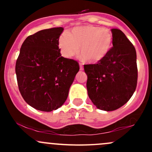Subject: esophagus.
Here are the masks:
<instances>
[{
  "label": "esophagus",
  "mask_w": 152,
  "mask_h": 152,
  "mask_svg": "<svg viewBox=\"0 0 152 152\" xmlns=\"http://www.w3.org/2000/svg\"><path fill=\"white\" fill-rule=\"evenodd\" d=\"M79 66H80V70H81V71H83V65H82L81 64H79Z\"/></svg>",
  "instance_id": "1"
}]
</instances>
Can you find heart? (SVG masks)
<instances>
[{
    "mask_svg": "<svg viewBox=\"0 0 152 152\" xmlns=\"http://www.w3.org/2000/svg\"><path fill=\"white\" fill-rule=\"evenodd\" d=\"M112 34L109 29L85 25L73 28L58 39V48L66 58L78 53L90 64L102 61L107 55L112 45Z\"/></svg>",
    "mask_w": 152,
    "mask_h": 152,
    "instance_id": "1",
    "label": "heart"
}]
</instances>
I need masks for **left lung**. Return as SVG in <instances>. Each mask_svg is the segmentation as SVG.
Listing matches in <instances>:
<instances>
[{
  "instance_id": "left-lung-1",
  "label": "left lung",
  "mask_w": 152,
  "mask_h": 152,
  "mask_svg": "<svg viewBox=\"0 0 152 152\" xmlns=\"http://www.w3.org/2000/svg\"><path fill=\"white\" fill-rule=\"evenodd\" d=\"M113 47L95 64L84 65L88 95L97 109L110 111L121 107L136 90L137 53L121 30L111 29Z\"/></svg>"
}]
</instances>
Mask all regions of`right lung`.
I'll list each match as a JSON object with an SVG mask.
<instances>
[{
	"mask_svg": "<svg viewBox=\"0 0 152 152\" xmlns=\"http://www.w3.org/2000/svg\"><path fill=\"white\" fill-rule=\"evenodd\" d=\"M62 27L28 36L15 64L18 86L25 102L34 109L51 111L66 102L79 71L77 61L61 56L58 39Z\"/></svg>",
	"mask_w": 152,
	"mask_h": 152,
	"instance_id": "obj_1",
	"label": "right lung"
}]
</instances>
